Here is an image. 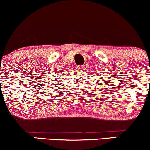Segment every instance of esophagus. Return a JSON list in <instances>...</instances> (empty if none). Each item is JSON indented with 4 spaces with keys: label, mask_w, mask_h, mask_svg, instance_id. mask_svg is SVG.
<instances>
[{
    "label": "esophagus",
    "mask_w": 150,
    "mask_h": 150,
    "mask_svg": "<svg viewBox=\"0 0 150 150\" xmlns=\"http://www.w3.org/2000/svg\"><path fill=\"white\" fill-rule=\"evenodd\" d=\"M83 67H84V66H76V69H82Z\"/></svg>",
    "instance_id": "esophagus-1"
}]
</instances>
